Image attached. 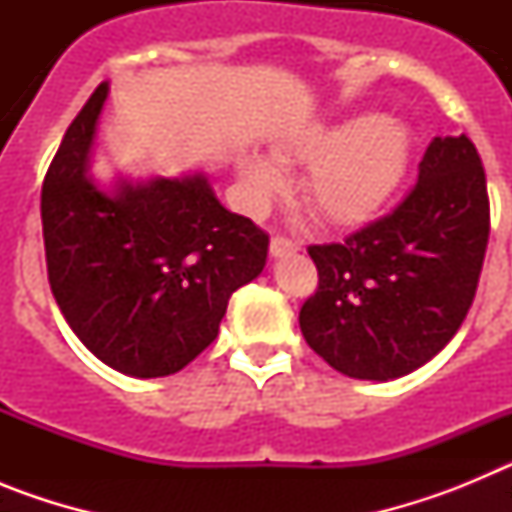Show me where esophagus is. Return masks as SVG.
Listing matches in <instances>:
<instances>
[{"label": "esophagus", "instance_id": "34e87169", "mask_svg": "<svg viewBox=\"0 0 512 512\" xmlns=\"http://www.w3.org/2000/svg\"><path fill=\"white\" fill-rule=\"evenodd\" d=\"M271 256H287V253L300 251V243L292 241V238H284V235H274L269 243Z\"/></svg>", "mask_w": 512, "mask_h": 512}]
</instances>
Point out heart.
Wrapping results in <instances>:
<instances>
[{"label":"heart","mask_w":512,"mask_h":512,"mask_svg":"<svg viewBox=\"0 0 512 512\" xmlns=\"http://www.w3.org/2000/svg\"><path fill=\"white\" fill-rule=\"evenodd\" d=\"M413 138L395 117L356 115L333 125H310L277 148L287 164L302 171V200L325 225L351 228L369 223L395 197L408 174ZM243 197L256 212L284 189L282 166L261 153L238 161Z\"/></svg>","instance_id":"1"}]
</instances>
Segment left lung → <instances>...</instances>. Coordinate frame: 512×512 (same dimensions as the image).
<instances>
[{
  "instance_id": "obj_1",
  "label": "left lung",
  "mask_w": 512,
  "mask_h": 512,
  "mask_svg": "<svg viewBox=\"0 0 512 512\" xmlns=\"http://www.w3.org/2000/svg\"><path fill=\"white\" fill-rule=\"evenodd\" d=\"M490 197L467 135L433 138L405 200L341 243L310 246L307 346L354 379L405 377L441 351L477 295Z\"/></svg>"
}]
</instances>
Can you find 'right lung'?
<instances>
[{
    "mask_svg": "<svg viewBox=\"0 0 512 512\" xmlns=\"http://www.w3.org/2000/svg\"><path fill=\"white\" fill-rule=\"evenodd\" d=\"M107 84L69 125L40 192L48 284L79 341L122 374L166 377L215 341L235 289L261 274L269 235L225 210L205 176H87Z\"/></svg>",
    "mask_w": 512,
    "mask_h": 512,
    "instance_id": "1",
    "label": "right lung"
}]
</instances>
